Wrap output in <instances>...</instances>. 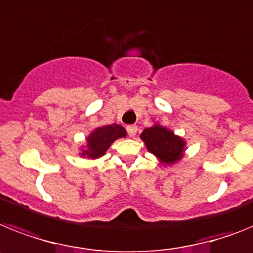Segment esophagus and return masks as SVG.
<instances>
[{
	"mask_svg": "<svg viewBox=\"0 0 253 253\" xmlns=\"http://www.w3.org/2000/svg\"><path fill=\"white\" fill-rule=\"evenodd\" d=\"M137 125H128L126 126V131H128V134L130 135V137H134L135 133H137Z\"/></svg>",
	"mask_w": 253,
	"mask_h": 253,
	"instance_id": "34e87169",
	"label": "esophagus"
}]
</instances>
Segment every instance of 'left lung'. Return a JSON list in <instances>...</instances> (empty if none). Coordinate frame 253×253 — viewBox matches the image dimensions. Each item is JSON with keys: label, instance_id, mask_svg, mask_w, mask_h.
<instances>
[{"label": "left lung", "instance_id": "1", "mask_svg": "<svg viewBox=\"0 0 253 253\" xmlns=\"http://www.w3.org/2000/svg\"><path fill=\"white\" fill-rule=\"evenodd\" d=\"M141 138L146 143L147 150L164 164H173L182 158L185 149L183 139L162 125L156 124L151 128H146L142 131Z\"/></svg>", "mask_w": 253, "mask_h": 253}]
</instances>
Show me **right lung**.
<instances>
[{
  "instance_id": "add662e5",
  "label": "right lung",
  "mask_w": 253,
  "mask_h": 253,
  "mask_svg": "<svg viewBox=\"0 0 253 253\" xmlns=\"http://www.w3.org/2000/svg\"><path fill=\"white\" fill-rule=\"evenodd\" d=\"M125 135L126 131L122 125L112 124L97 128L86 138V150L83 151V156L86 155L90 159H97L99 156H103L112 142Z\"/></svg>"
}]
</instances>
